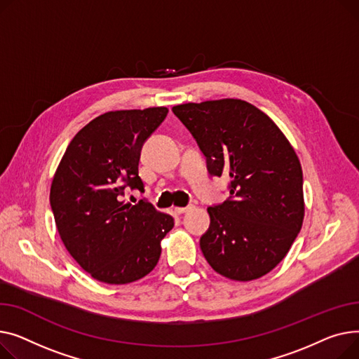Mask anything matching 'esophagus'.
Listing matches in <instances>:
<instances>
[{
  "label": "esophagus",
  "mask_w": 359,
  "mask_h": 359,
  "mask_svg": "<svg viewBox=\"0 0 359 359\" xmlns=\"http://www.w3.org/2000/svg\"><path fill=\"white\" fill-rule=\"evenodd\" d=\"M194 205L193 204H188L187 207H175L174 210H175V213L177 215H182V213H187V212H189V210H191Z\"/></svg>",
  "instance_id": "obj_1"
}]
</instances>
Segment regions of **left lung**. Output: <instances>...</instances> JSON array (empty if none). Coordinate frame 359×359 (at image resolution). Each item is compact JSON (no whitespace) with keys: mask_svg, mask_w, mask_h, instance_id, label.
I'll use <instances>...</instances> for the list:
<instances>
[{"mask_svg":"<svg viewBox=\"0 0 359 359\" xmlns=\"http://www.w3.org/2000/svg\"><path fill=\"white\" fill-rule=\"evenodd\" d=\"M172 111L196 139L208 174L230 178L229 198L207 208L204 258L230 280L265 276L284 259L303 224L296 152L276 123L242 100L188 102Z\"/></svg>","mask_w":359,"mask_h":359,"instance_id":"1","label":"left lung"}]
</instances>
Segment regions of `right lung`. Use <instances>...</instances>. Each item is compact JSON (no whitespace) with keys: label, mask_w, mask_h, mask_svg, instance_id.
<instances>
[{"label":"right lung","mask_w":359,"mask_h":359,"mask_svg":"<svg viewBox=\"0 0 359 359\" xmlns=\"http://www.w3.org/2000/svg\"><path fill=\"white\" fill-rule=\"evenodd\" d=\"M166 114L168 109L152 107L98 116L71 140L53 177L50 207L60 239L101 283L128 284L147 276L174 227V219L146 198L123 201L128 188L144 193L142 146Z\"/></svg>","instance_id":"add662e5"}]
</instances>
